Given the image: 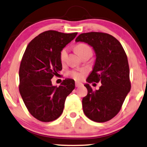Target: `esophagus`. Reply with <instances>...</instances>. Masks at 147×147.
I'll return each mask as SVG.
<instances>
[{
	"mask_svg": "<svg viewBox=\"0 0 147 147\" xmlns=\"http://www.w3.org/2000/svg\"><path fill=\"white\" fill-rule=\"evenodd\" d=\"M82 82H78V81H76V87H80V86H82Z\"/></svg>",
	"mask_w": 147,
	"mask_h": 147,
	"instance_id": "1",
	"label": "esophagus"
}]
</instances>
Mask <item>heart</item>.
<instances>
[{
  "mask_svg": "<svg viewBox=\"0 0 147 147\" xmlns=\"http://www.w3.org/2000/svg\"><path fill=\"white\" fill-rule=\"evenodd\" d=\"M76 51L80 56H81V55L83 54L84 53H92L91 48L85 44L78 45L76 47ZM67 55H68V51H67V49L65 48V49H63L61 51V52H60V60H61L62 62H65L67 58ZM70 74L74 78H75L76 79H81L84 76V71H71Z\"/></svg>",
  "mask_w": 147,
  "mask_h": 147,
  "instance_id": "1",
  "label": "heart"
}]
</instances>
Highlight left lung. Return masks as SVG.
<instances>
[{
  "instance_id": "1",
  "label": "left lung",
  "mask_w": 147,
  "mask_h": 147,
  "mask_svg": "<svg viewBox=\"0 0 147 147\" xmlns=\"http://www.w3.org/2000/svg\"><path fill=\"white\" fill-rule=\"evenodd\" d=\"M76 42L90 45L96 53V60L84 84L88 94L82 98L86 116L97 122L110 120L118 114L131 90L128 60L122 45L115 38L101 32L84 33ZM100 82L99 90L94 91L89 85Z\"/></svg>"
}]
</instances>
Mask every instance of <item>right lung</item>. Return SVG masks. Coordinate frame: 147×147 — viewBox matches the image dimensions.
Listing matches in <instances>:
<instances>
[{"mask_svg":"<svg viewBox=\"0 0 147 147\" xmlns=\"http://www.w3.org/2000/svg\"><path fill=\"white\" fill-rule=\"evenodd\" d=\"M77 34L46 31L26 48L19 69V91L29 113L40 121L51 122L60 117L66 98L75 88L72 79H65L58 87L51 79L62 70L60 52Z\"/></svg>","mask_w":147,"mask_h":147,"instance_id":"add662e5","label":"right lung"}]
</instances>
